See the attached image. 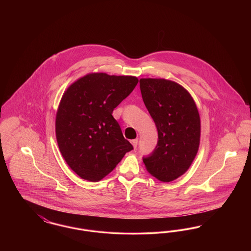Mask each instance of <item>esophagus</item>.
Here are the masks:
<instances>
[{"label":"esophagus","mask_w":251,"mask_h":251,"mask_svg":"<svg viewBox=\"0 0 251 251\" xmlns=\"http://www.w3.org/2000/svg\"><path fill=\"white\" fill-rule=\"evenodd\" d=\"M131 145H132V147H133V149H136V147H137V143H138V140H137V139H133V140H131Z\"/></svg>","instance_id":"esophagus-1"}]
</instances>
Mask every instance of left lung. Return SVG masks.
<instances>
[{
  "label": "left lung",
  "mask_w": 251,
  "mask_h": 251,
  "mask_svg": "<svg viewBox=\"0 0 251 251\" xmlns=\"http://www.w3.org/2000/svg\"><path fill=\"white\" fill-rule=\"evenodd\" d=\"M144 103L155 122L158 143L143 158L148 172L162 182L183 175L198 153L201 117L190 93L180 84L161 78L140 79Z\"/></svg>",
  "instance_id": "obj_1"
}]
</instances>
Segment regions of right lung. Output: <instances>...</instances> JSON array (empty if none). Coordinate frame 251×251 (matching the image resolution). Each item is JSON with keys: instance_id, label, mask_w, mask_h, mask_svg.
Returning a JSON list of instances; mask_svg holds the SVG:
<instances>
[{"instance_id": "obj_1", "label": "right lung", "mask_w": 251, "mask_h": 251, "mask_svg": "<svg viewBox=\"0 0 251 251\" xmlns=\"http://www.w3.org/2000/svg\"><path fill=\"white\" fill-rule=\"evenodd\" d=\"M138 83L135 76L92 72L64 92L55 118L60 152L82 179L99 181L133 148L112 113Z\"/></svg>"}]
</instances>
